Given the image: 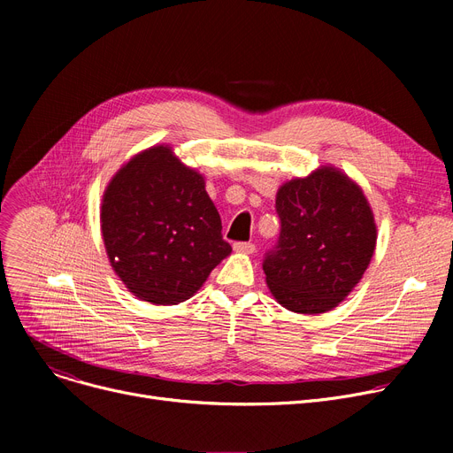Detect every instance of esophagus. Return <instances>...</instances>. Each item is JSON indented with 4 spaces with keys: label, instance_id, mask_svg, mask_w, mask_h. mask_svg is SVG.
I'll return each mask as SVG.
<instances>
[{
    "label": "esophagus",
    "instance_id": "esophagus-1",
    "mask_svg": "<svg viewBox=\"0 0 453 453\" xmlns=\"http://www.w3.org/2000/svg\"><path fill=\"white\" fill-rule=\"evenodd\" d=\"M233 250L239 253H253L255 251V244L253 242H234Z\"/></svg>",
    "mask_w": 453,
    "mask_h": 453
}]
</instances>
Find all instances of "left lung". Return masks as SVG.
Masks as SVG:
<instances>
[{
	"instance_id": "obj_1",
	"label": "left lung",
	"mask_w": 453,
	"mask_h": 453,
	"mask_svg": "<svg viewBox=\"0 0 453 453\" xmlns=\"http://www.w3.org/2000/svg\"><path fill=\"white\" fill-rule=\"evenodd\" d=\"M277 244L263 270L273 297L292 312L332 311L358 284L376 244L362 188L332 166L284 183L275 200Z\"/></svg>"
}]
</instances>
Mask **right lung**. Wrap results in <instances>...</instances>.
I'll return each mask as SVG.
<instances>
[{
    "instance_id": "right-lung-1",
    "label": "right lung",
    "mask_w": 453,
    "mask_h": 453,
    "mask_svg": "<svg viewBox=\"0 0 453 453\" xmlns=\"http://www.w3.org/2000/svg\"><path fill=\"white\" fill-rule=\"evenodd\" d=\"M101 227L111 268L142 301L193 297L231 253L203 178L171 152L137 154L110 181Z\"/></svg>"
}]
</instances>
